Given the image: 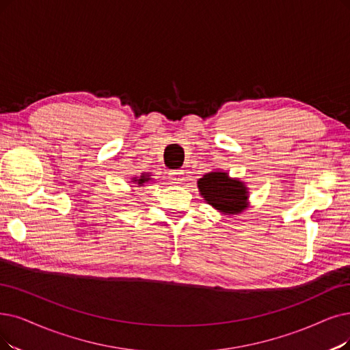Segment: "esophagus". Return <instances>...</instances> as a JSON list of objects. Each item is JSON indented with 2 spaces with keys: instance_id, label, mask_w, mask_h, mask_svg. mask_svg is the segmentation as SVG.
<instances>
[{
  "instance_id": "34e87169",
  "label": "esophagus",
  "mask_w": 350,
  "mask_h": 350,
  "mask_svg": "<svg viewBox=\"0 0 350 350\" xmlns=\"http://www.w3.org/2000/svg\"><path fill=\"white\" fill-rule=\"evenodd\" d=\"M170 178H171V184L172 185H178V184H183L185 180V176H184V171H172L170 172Z\"/></svg>"
}]
</instances>
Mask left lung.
Wrapping results in <instances>:
<instances>
[{
  "label": "left lung",
  "mask_w": 350,
  "mask_h": 350,
  "mask_svg": "<svg viewBox=\"0 0 350 350\" xmlns=\"http://www.w3.org/2000/svg\"><path fill=\"white\" fill-rule=\"evenodd\" d=\"M202 198L226 215L241 214L247 208L248 189L240 179L230 178L227 172H208L198 179Z\"/></svg>",
  "instance_id": "left-lung-1"
}]
</instances>
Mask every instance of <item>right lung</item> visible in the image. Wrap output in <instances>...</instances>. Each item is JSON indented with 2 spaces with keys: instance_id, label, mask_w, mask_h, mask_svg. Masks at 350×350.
Segmentation results:
<instances>
[{
  "instance_id": "right-lung-1",
  "label": "right lung",
  "mask_w": 350,
  "mask_h": 350,
  "mask_svg": "<svg viewBox=\"0 0 350 350\" xmlns=\"http://www.w3.org/2000/svg\"><path fill=\"white\" fill-rule=\"evenodd\" d=\"M150 178H149V175H141V178H133L132 179V183H136L139 187H141V185H144L145 183H148V180H149Z\"/></svg>"
}]
</instances>
